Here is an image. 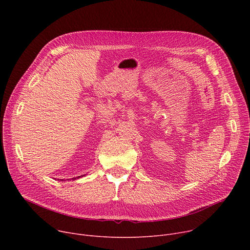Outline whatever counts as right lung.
Instances as JSON below:
<instances>
[{
    "label": "right lung",
    "instance_id": "right-lung-1",
    "mask_svg": "<svg viewBox=\"0 0 250 250\" xmlns=\"http://www.w3.org/2000/svg\"><path fill=\"white\" fill-rule=\"evenodd\" d=\"M83 176H85V174H84V175H81V176H78V177H76V178H73L72 180H76V179H79V178H81V177H83ZM60 181H63V179H61ZM64 181H65V180H64Z\"/></svg>",
    "mask_w": 250,
    "mask_h": 250
}]
</instances>
